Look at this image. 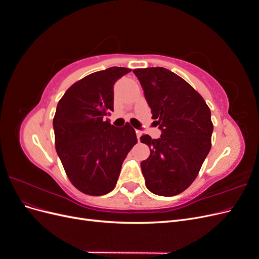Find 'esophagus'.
Wrapping results in <instances>:
<instances>
[{
  "mask_svg": "<svg viewBox=\"0 0 259 259\" xmlns=\"http://www.w3.org/2000/svg\"><path fill=\"white\" fill-rule=\"evenodd\" d=\"M142 134L143 133L140 132L139 130H136V136H137V139H138V142H139V138H140V136H142Z\"/></svg>",
  "mask_w": 259,
  "mask_h": 259,
  "instance_id": "1",
  "label": "esophagus"
}]
</instances>
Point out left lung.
I'll list each match as a JSON object with an SVG mask.
<instances>
[{"label":"left lung","mask_w":259,"mask_h":259,"mask_svg":"<svg viewBox=\"0 0 259 259\" xmlns=\"http://www.w3.org/2000/svg\"><path fill=\"white\" fill-rule=\"evenodd\" d=\"M133 72L162 132L158 139L140 137L150 148V155L140 165L146 187L154 194L173 197L193 183L210 150V110L189 83L168 69L152 67Z\"/></svg>","instance_id":"obj_1"}]
</instances>
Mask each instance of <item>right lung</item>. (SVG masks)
<instances>
[{
    "mask_svg": "<svg viewBox=\"0 0 259 259\" xmlns=\"http://www.w3.org/2000/svg\"><path fill=\"white\" fill-rule=\"evenodd\" d=\"M131 69L94 72L67 90L53 120L55 147L72 185L90 195L113 190L122 163L137 144L128 123L115 127L104 116L113 111V85Z\"/></svg>",
    "mask_w": 259,
    "mask_h": 259,
    "instance_id": "1",
    "label": "right lung"
}]
</instances>
